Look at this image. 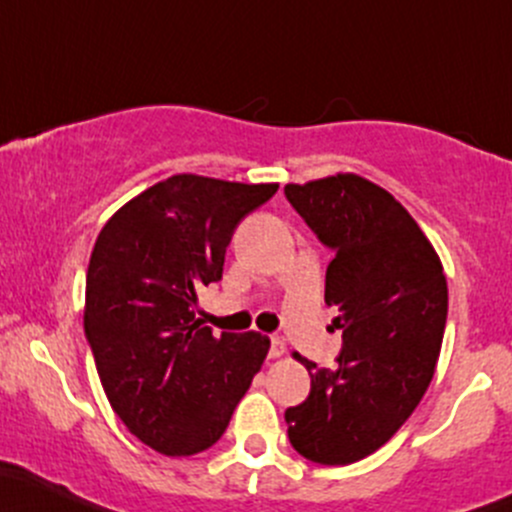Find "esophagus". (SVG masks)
<instances>
[{
	"label": "esophagus",
	"instance_id": "esophagus-1",
	"mask_svg": "<svg viewBox=\"0 0 512 512\" xmlns=\"http://www.w3.org/2000/svg\"><path fill=\"white\" fill-rule=\"evenodd\" d=\"M286 352V345H284V340L282 338H272V345H269V357H282Z\"/></svg>",
	"mask_w": 512,
	"mask_h": 512
}]
</instances>
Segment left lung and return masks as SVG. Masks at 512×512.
I'll return each mask as SVG.
<instances>
[{"label": "left lung", "instance_id": "8db88e82", "mask_svg": "<svg viewBox=\"0 0 512 512\" xmlns=\"http://www.w3.org/2000/svg\"><path fill=\"white\" fill-rule=\"evenodd\" d=\"M291 201L335 257L325 303L340 316L335 369L294 352L311 376L286 408L289 442L316 464L369 457L396 435L428 391L447 323V277L413 216L379 184L352 172L286 184Z\"/></svg>", "mask_w": 512, "mask_h": 512}]
</instances>
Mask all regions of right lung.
I'll list each match as a JSON object with an SVG mask.
<instances>
[{"instance_id":"right-lung-1","label":"right lung","mask_w":512,"mask_h":512,"mask_svg":"<svg viewBox=\"0 0 512 512\" xmlns=\"http://www.w3.org/2000/svg\"><path fill=\"white\" fill-rule=\"evenodd\" d=\"M279 184L172 174L133 196L94 243L84 333L111 408L167 457L216 445L269 352L262 333L213 335L199 291L223 274L233 230Z\"/></svg>"}]
</instances>
